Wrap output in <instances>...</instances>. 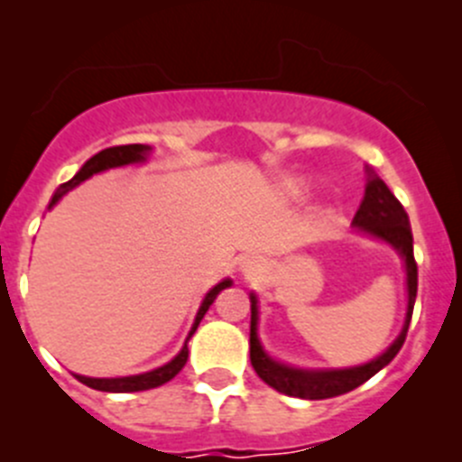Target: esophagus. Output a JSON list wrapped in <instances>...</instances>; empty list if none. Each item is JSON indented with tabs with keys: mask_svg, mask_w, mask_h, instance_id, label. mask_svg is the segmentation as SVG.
<instances>
[{
	"mask_svg": "<svg viewBox=\"0 0 462 462\" xmlns=\"http://www.w3.org/2000/svg\"><path fill=\"white\" fill-rule=\"evenodd\" d=\"M253 269H255V262H244V271H245V273H251Z\"/></svg>",
	"mask_w": 462,
	"mask_h": 462,
	"instance_id": "1",
	"label": "esophagus"
}]
</instances>
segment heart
<instances>
[{
	"label": "heart",
	"mask_w": 462,
	"mask_h": 462,
	"mask_svg": "<svg viewBox=\"0 0 462 462\" xmlns=\"http://www.w3.org/2000/svg\"><path fill=\"white\" fill-rule=\"evenodd\" d=\"M282 189H284V193H287V196L299 198V196H303L305 189H308V182H305V180H300V178H290V180H284Z\"/></svg>",
	"instance_id": "1"
}]
</instances>
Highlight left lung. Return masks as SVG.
Masks as SVG:
<instances>
[{
  "label": "left lung",
  "mask_w": 462,
  "mask_h": 462,
  "mask_svg": "<svg viewBox=\"0 0 462 462\" xmlns=\"http://www.w3.org/2000/svg\"><path fill=\"white\" fill-rule=\"evenodd\" d=\"M353 227L357 232L387 241L403 257L408 284L406 323H403L399 337L392 342V346L383 356H378L376 360L367 362V365L348 369H299L273 360L264 351L260 337H257V299L255 294H251V365L266 385L282 392V394L310 401L346 394V392L356 390L362 383L369 381L383 367H387L394 360L396 353L401 351L403 342H406V333L417 299V262L415 255H412V232L403 205L396 200L394 193L387 189V184L378 178L376 172H369L367 189H365L360 209L356 211V218H353Z\"/></svg>",
  "instance_id": "left-lung-1"
}]
</instances>
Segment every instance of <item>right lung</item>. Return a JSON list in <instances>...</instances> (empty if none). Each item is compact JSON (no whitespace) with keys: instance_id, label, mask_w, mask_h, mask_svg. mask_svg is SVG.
Returning a JSON list of instances; mask_svg holds the SVG:
<instances>
[{"instance_id":"1","label":"right lung","mask_w":462,"mask_h":462,"mask_svg":"<svg viewBox=\"0 0 462 462\" xmlns=\"http://www.w3.org/2000/svg\"><path fill=\"white\" fill-rule=\"evenodd\" d=\"M150 145H141V143H129V145H114V148H106L102 150V152L93 154V157L88 159V162L84 163V166L79 168V172H77L75 178L68 180V182H63L61 187L56 189V193L51 196L50 200V209L56 205V202L61 200L63 196H66L70 189H75L77 184H81L84 180H88L90 175H95V172H102V171H109V168H118V166H127V163H141L145 162V157H148L150 152ZM232 280H223V282H218L214 290L207 291V296L202 299V305L200 310H198L196 314V321H193L191 326V333H189L187 342L191 339V335L196 333L198 323L202 321V317H205V312L209 310V305L214 303V299H217L218 294H221L226 287H230ZM187 342H184L182 351L178 353V356L172 357L168 365H163V367L159 369H152V372H145V374H139V376H123V378H88V376H75L79 378V383H84V385L93 387V390H100V392H143V390H152V387H159L163 385V383H168L171 378L178 376L180 372H182V367L187 365V357H189V348H187Z\"/></svg>"}]
</instances>
